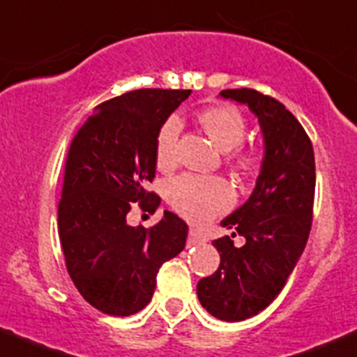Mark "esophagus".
<instances>
[{"label": "esophagus", "mask_w": 357, "mask_h": 357, "mask_svg": "<svg viewBox=\"0 0 357 357\" xmlns=\"http://www.w3.org/2000/svg\"><path fill=\"white\" fill-rule=\"evenodd\" d=\"M206 238L202 236V234L197 232V230L191 229L190 232H188V248H191V245H198V244H205Z\"/></svg>", "instance_id": "esophagus-1"}]
</instances>
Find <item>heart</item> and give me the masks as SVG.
<instances>
[{
  "instance_id": "heart-1",
  "label": "heart",
  "mask_w": 357,
  "mask_h": 357,
  "mask_svg": "<svg viewBox=\"0 0 357 357\" xmlns=\"http://www.w3.org/2000/svg\"><path fill=\"white\" fill-rule=\"evenodd\" d=\"M199 123L222 151H230L227 159L234 169L250 174L259 166V155L249 147H242L245 137V119L237 108L211 107L199 115ZM181 121L169 116L160 127L155 142V158L160 167L174 166ZM167 198L176 211L191 222H205L217 217L232 205V191L222 178H199L183 174L167 186Z\"/></svg>"
}]
</instances>
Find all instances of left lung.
<instances>
[{
	"label": "left lung",
	"instance_id": "8db88e82",
	"mask_svg": "<svg viewBox=\"0 0 357 357\" xmlns=\"http://www.w3.org/2000/svg\"><path fill=\"white\" fill-rule=\"evenodd\" d=\"M223 98L248 105L264 137V159L248 202L222 222L245 238L213 241L220 266L198 281L203 308L225 322L257 315L280 295L310 234L315 158L310 137L283 103L256 89H223Z\"/></svg>",
	"mask_w": 357,
	"mask_h": 357
}]
</instances>
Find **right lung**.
<instances>
[{"instance_id": "obj_1", "label": "right lung", "mask_w": 357, "mask_h": 357, "mask_svg": "<svg viewBox=\"0 0 357 357\" xmlns=\"http://www.w3.org/2000/svg\"><path fill=\"white\" fill-rule=\"evenodd\" d=\"M190 89H135L95 109L74 135L64 164L59 237L77 291L96 310L127 317L142 310L155 276L186 244L188 225L164 211L160 222L132 227L139 205L154 213L160 198L146 190L155 176L160 127Z\"/></svg>"}]
</instances>
